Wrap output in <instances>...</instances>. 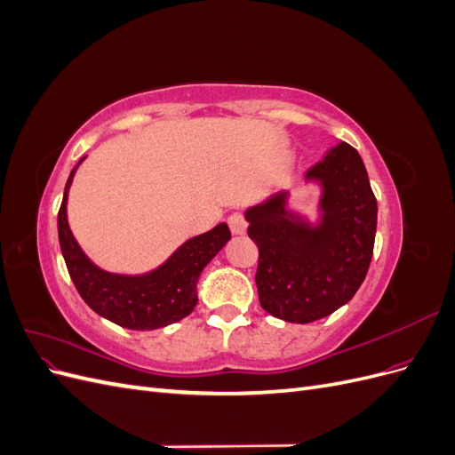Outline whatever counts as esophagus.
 <instances>
[{
	"instance_id": "34e87169",
	"label": "esophagus",
	"mask_w": 455,
	"mask_h": 455,
	"mask_svg": "<svg viewBox=\"0 0 455 455\" xmlns=\"http://www.w3.org/2000/svg\"><path fill=\"white\" fill-rule=\"evenodd\" d=\"M228 224H229V229L235 233V235H243V233L246 231V218L241 212L229 214Z\"/></svg>"
}]
</instances>
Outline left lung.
<instances>
[{"mask_svg": "<svg viewBox=\"0 0 455 455\" xmlns=\"http://www.w3.org/2000/svg\"><path fill=\"white\" fill-rule=\"evenodd\" d=\"M323 186L321 224L311 228L286 211V194L246 211L258 246L259 306L286 323L332 315L359 291L374 254L378 203L364 163L341 142L307 171Z\"/></svg>", "mask_w": 455, "mask_h": 455, "instance_id": "obj_1", "label": "left lung"}]
</instances>
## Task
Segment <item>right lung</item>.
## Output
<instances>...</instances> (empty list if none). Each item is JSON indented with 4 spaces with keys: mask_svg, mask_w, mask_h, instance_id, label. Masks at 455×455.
I'll use <instances>...</instances> for the list:
<instances>
[{
    "mask_svg": "<svg viewBox=\"0 0 455 455\" xmlns=\"http://www.w3.org/2000/svg\"><path fill=\"white\" fill-rule=\"evenodd\" d=\"M74 172L66 182L59 211V241L68 273L85 304L104 319L129 330L163 328L188 316L197 306L201 271L231 239L228 224H218L203 235L186 241L151 273L127 277L102 271L79 249L68 226L66 203Z\"/></svg>",
    "mask_w": 455,
    "mask_h": 455,
    "instance_id": "right-lung-1",
    "label": "right lung"
}]
</instances>
